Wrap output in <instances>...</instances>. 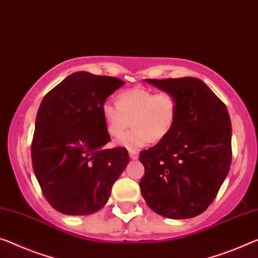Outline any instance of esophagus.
Segmentation results:
<instances>
[{
    "mask_svg": "<svg viewBox=\"0 0 258 258\" xmlns=\"http://www.w3.org/2000/svg\"><path fill=\"white\" fill-rule=\"evenodd\" d=\"M129 157L132 158V159H137L138 158V152L136 151V150H129Z\"/></svg>",
    "mask_w": 258,
    "mask_h": 258,
    "instance_id": "1",
    "label": "esophagus"
}]
</instances>
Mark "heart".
Here are the masks:
<instances>
[{
    "mask_svg": "<svg viewBox=\"0 0 258 258\" xmlns=\"http://www.w3.org/2000/svg\"><path fill=\"white\" fill-rule=\"evenodd\" d=\"M177 110L179 102L172 92H156L144 86L121 91L116 105L106 101L101 107L106 130L114 140L123 136L132 120L134 128L120 142L130 150L167 138L176 123Z\"/></svg>",
    "mask_w": 258,
    "mask_h": 258,
    "instance_id": "obj_1",
    "label": "heart"
}]
</instances>
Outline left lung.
<instances>
[{"label":"left lung","instance_id":"8db88e82","mask_svg":"<svg viewBox=\"0 0 258 258\" xmlns=\"http://www.w3.org/2000/svg\"><path fill=\"white\" fill-rule=\"evenodd\" d=\"M179 102L167 138L143 150L140 181L146 204L170 219L192 218L208 209L232 161V126L227 108L209 86L194 77L146 79Z\"/></svg>","mask_w":258,"mask_h":258}]
</instances>
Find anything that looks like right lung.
<instances>
[{
	"label": "right lung",
	"instance_id": "obj_1",
	"mask_svg": "<svg viewBox=\"0 0 258 258\" xmlns=\"http://www.w3.org/2000/svg\"><path fill=\"white\" fill-rule=\"evenodd\" d=\"M123 84L116 77L78 71L43 97L31 154L43 196L58 212L99 211L128 165L125 148H105L110 137L101 113L106 99Z\"/></svg>",
	"mask_w": 258,
	"mask_h": 258
}]
</instances>
